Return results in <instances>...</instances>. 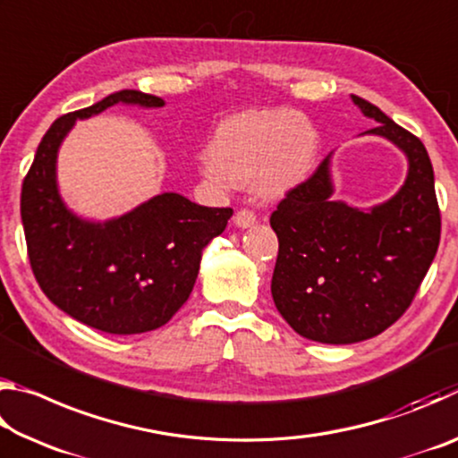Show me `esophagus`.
<instances>
[{"label":"esophagus","instance_id":"obj_1","mask_svg":"<svg viewBox=\"0 0 458 458\" xmlns=\"http://www.w3.org/2000/svg\"><path fill=\"white\" fill-rule=\"evenodd\" d=\"M254 222H257V214L252 210H246V208H242V210L236 212L234 216V224L238 228H250Z\"/></svg>","mask_w":458,"mask_h":458}]
</instances>
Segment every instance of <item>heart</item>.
Masks as SVG:
<instances>
[{
	"label": "heart",
	"instance_id": "1",
	"mask_svg": "<svg viewBox=\"0 0 458 458\" xmlns=\"http://www.w3.org/2000/svg\"><path fill=\"white\" fill-rule=\"evenodd\" d=\"M319 151L311 121L291 111H246L220 123L201 159L214 183H252L283 196L307 180Z\"/></svg>",
	"mask_w": 458,
	"mask_h": 458
}]
</instances>
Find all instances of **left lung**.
I'll return each mask as SVG.
<instances>
[{
  "label": "left lung",
  "instance_id": "left-lung-1",
  "mask_svg": "<svg viewBox=\"0 0 458 458\" xmlns=\"http://www.w3.org/2000/svg\"><path fill=\"white\" fill-rule=\"evenodd\" d=\"M369 135L386 137L408 157L396 196L371 210L331 199V155L289 190L270 216L278 238L275 305L311 341L358 344L396 323L412 303L440 242V210L426 147L376 105L352 95Z\"/></svg>",
  "mask_w": 458,
  "mask_h": 458
}]
</instances>
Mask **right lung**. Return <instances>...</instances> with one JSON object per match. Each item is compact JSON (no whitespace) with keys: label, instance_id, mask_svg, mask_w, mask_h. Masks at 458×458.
I'll list each match as a JSON object with an SVG mask.
<instances>
[{"label":"right lung","instance_id":"add662e5","mask_svg":"<svg viewBox=\"0 0 458 458\" xmlns=\"http://www.w3.org/2000/svg\"><path fill=\"white\" fill-rule=\"evenodd\" d=\"M125 103L164 106L141 90H119L52 123L21 183V224L34 276L72 319L114 335L153 331L177 313L196 284L201 250L220 236L232 208L198 206L165 191L106 222L68 210L56 183L58 149L76 119Z\"/></svg>","mask_w":458,"mask_h":458}]
</instances>
